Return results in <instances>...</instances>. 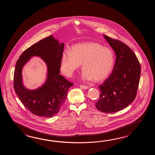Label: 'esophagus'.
<instances>
[{
    "label": "esophagus",
    "mask_w": 155,
    "mask_h": 155,
    "mask_svg": "<svg viewBox=\"0 0 155 155\" xmlns=\"http://www.w3.org/2000/svg\"><path fill=\"white\" fill-rule=\"evenodd\" d=\"M80 87L81 89H87L89 88V86L86 85H80Z\"/></svg>",
    "instance_id": "34e87169"
}]
</instances>
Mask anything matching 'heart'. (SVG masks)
<instances>
[{
    "label": "heart",
    "mask_w": 155,
    "mask_h": 155,
    "mask_svg": "<svg viewBox=\"0 0 155 155\" xmlns=\"http://www.w3.org/2000/svg\"><path fill=\"white\" fill-rule=\"evenodd\" d=\"M82 63L83 78L101 81L111 71L114 56L110 48L103 47L98 43L76 44L71 51L66 50L63 53L61 70L66 76H71Z\"/></svg>",
    "instance_id": "1"
}]
</instances>
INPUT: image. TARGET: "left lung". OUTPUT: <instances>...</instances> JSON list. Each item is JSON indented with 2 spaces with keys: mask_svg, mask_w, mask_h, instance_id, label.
Wrapping results in <instances>:
<instances>
[{
  "mask_svg": "<svg viewBox=\"0 0 155 155\" xmlns=\"http://www.w3.org/2000/svg\"><path fill=\"white\" fill-rule=\"evenodd\" d=\"M103 35L114 50L116 61L111 74L99 85L101 94L95 105L100 111L112 113L125 109L135 100L141 65L135 53L125 44Z\"/></svg>",
  "mask_w": 155,
  "mask_h": 155,
  "instance_id": "1",
  "label": "left lung"
}]
</instances>
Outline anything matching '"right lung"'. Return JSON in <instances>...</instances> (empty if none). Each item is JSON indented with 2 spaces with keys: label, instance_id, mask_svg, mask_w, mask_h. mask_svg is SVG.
Here are the masks:
<instances>
[{
  "label": "right lung",
  "instance_id": "right-lung-1",
  "mask_svg": "<svg viewBox=\"0 0 155 155\" xmlns=\"http://www.w3.org/2000/svg\"><path fill=\"white\" fill-rule=\"evenodd\" d=\"M64 45L53 35L46 37L28 48L17 60L14 73V89L24 106L34 115L51 117L59 112L68 89L74 84L60 75ZM40 56L48 67L46 82L39 88L29 91L22 83L21 70L29 58Z\"/></svg>",
  "mask_w": 155,
  "mask_h": 155
}]
</instances>
